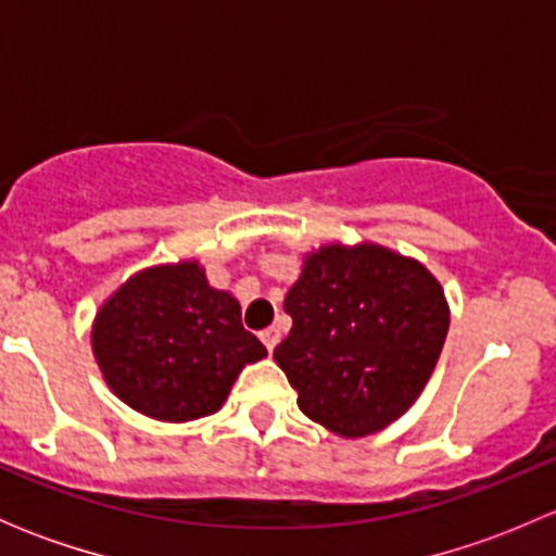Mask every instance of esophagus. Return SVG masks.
<instances>
[{"label": "esophagus", "instance_id": "1", "mask_svg": "<svg viewBox=\"0 0 556 556\" xmlns=\"http://www.w3.org/2000/svg\"><path fill=\"white\" fill-rule=\"evenodd\" d=\"M279 339H282V336H279L277 328H268V330H263V333H261V341L266 344L268 352H274V346L279 344Z\"/></svg>", "mask_w": 556, "mask_h": 556}]
</instances>
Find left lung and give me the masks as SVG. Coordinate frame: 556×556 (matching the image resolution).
<instances>
[{
  "instance_id": "8db88e82",
  "label": "left lung",
  "mask_w": 556,
  "mask_h": 556,
  "mask_svg": "<svg viewBox=\"0 0 556 556\" xmlns=\"http://www.w3.org/2000/svg\"><path fill=\"white\" fill-rule=\"evenodd\" d=\"M293 317L274 361L299 408L341 439H366L412 408L450 330L439 279L377 242L306 252L285 299Z\"/></svg>"
}]
</instances>
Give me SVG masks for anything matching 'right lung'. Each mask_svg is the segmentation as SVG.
<instances>
[{
	"label": "right lung",
	"instance_id": "add662e5",
	"mask_svg": "<svg viewBox=\"0 0 556 556\" xmlns=\"http://www.w3.org/2000/svg\"><path fill=\"white\" fill-rule=\"evenodd\" d=\"M91 350L106 387L159 422L220 412L242 368L266 357L239 301L193 257L131 274L99 306Z\"/></svg>",
	"mask_w": 556,
	"mask_h": 556
}]
</instances>
